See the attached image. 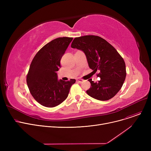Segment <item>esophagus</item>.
<instances>
[{"label": "esophagus", "mask_w": 151, "mask_h": 151, "mask_svg": "<svg viewBox=\"0 0 151 151\" xmlns=\"http://www.w3.org/2000/svg\"><path fill=\"white\" fill-rule=\"evenodd\" d=\"M76 81H77L78 83H82L84 81V80H83V79H81V78H78L77 80H76Z\"/></svg>", "instance_id": "obj_1"}]
</instances>
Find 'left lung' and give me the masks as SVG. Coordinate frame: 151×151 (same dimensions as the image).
I'll return each instance as SVG.
<instances>
[{
  "mask_svg": "<svg viewBox=\"0 0 151 151\" xmlns=\"http://www.w3.org/2000/svg\"><path fill=\"white\" fill-rule=\"evenodd\" d=\"M71 47L83 51L89 67L96 72L100 80L94 83L86 91L91 97L101 101L113 98L120 91L126 77L125 63L114 47L105 39L96 35L76 37Z\"/></svg>",
  "mask_w": 151,
  "mask_h": 151,
  "instance_id": "1",
  "label": "left lung"
}]
</instances>
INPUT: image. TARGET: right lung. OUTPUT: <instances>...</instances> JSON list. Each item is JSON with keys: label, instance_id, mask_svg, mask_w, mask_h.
Returning <instances> with one entry per match:
<instances>
[{"label": "right lung", "instance_id": "1", "mask_svg": "<svg viewBox=\"0 0 151 151\" xmlns=\"http://www.w3.org/2000/svg\"><path fill=\"white\" fill-rule=\"evenodd\" d=\"M71 37H59L40 50L31 62L27 75V84L32 96L40 104L52 108L60 104L68 97L75 79L68 81L58 80L56 71Z\"/></svg>", "mask_w": 151, "mask_h": 151}]
</instances>
